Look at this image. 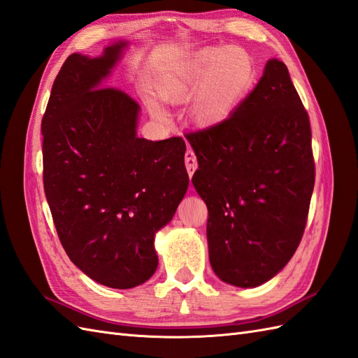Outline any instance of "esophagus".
<instances>
[{
	"label": "esophagus",
	"instance_id": "1",
	"mask_svg": "<svg viewBox=\"0 0 358 358\" xmlns=\"http://www.w3.org/2000/svg\"><path fill=\"white\" fill-rule=\"evenodd\" d=\"M185 165H187V170H188V176L193 178V174L197 169V159H196V155L193 150H187L185 153Z\"/></svg>",
	"mask_w": 358,
	"mask_h": 358
}]
</instances>
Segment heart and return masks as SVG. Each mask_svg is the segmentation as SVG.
Wrapping results in <instances>:
<instances>
[{
	"mask_svg": "<svg viewBox=\"0 0 358 358\" xmlns=\"http://www.w3.org/2000/svg\"><path fill=\"white\" fill-rule=\"evenodd\" d=\"M254 76V62L245 50L208 48L179 71L165 76L159 92L169 103H185L196 97L191 118L199 126H214L238 106ZM152 110L159 113L155 104Z\"/></svg>",
	"mask_w": 358,
	"mask_h": 358,
	"instance_id": "heart-1",
	"label": "heart"
}]
</instances>
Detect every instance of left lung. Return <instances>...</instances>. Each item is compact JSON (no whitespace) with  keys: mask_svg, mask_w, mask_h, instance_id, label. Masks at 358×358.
<instances>
[{"mask_svg":"<svg viewBox=\"0 0 358 358\" xmlns=\"http://www.w3.org/2000/svg\"><path fill=\"white\" fill-rule=\"evenodd\" d=\"M187 139L213 270L243 289L264 284L299 246L316 176L308 113L284 62L270 59L228 118Z\"/></svg>","mask_w":358,"mask_h":358,"instance_id":"obj_1","label":"left lung"}]
</instances>
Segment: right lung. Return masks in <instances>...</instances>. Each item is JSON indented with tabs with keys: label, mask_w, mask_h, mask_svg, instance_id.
I'll return each instance as SVG.
<instances>
[{
	"label": "right lung",
	"mask_w": 358,
	"mask_h": 358,
	"mask_svg": "<svg viewBox=\"0 0 358 358\" xmlns=\"http://www.w3.org/2000/svg\"><path fill=\"white\" fill-rule=\"evenodd\" d=\"M124 47L69 56L41 124L43 189L59 240L85 275L110 289H132L155 273V234L189 182L184 139L138 138L139 104L101 85Z\"/></svg>",
	"instance_id": "right-lung-1"
}]
</instances>
